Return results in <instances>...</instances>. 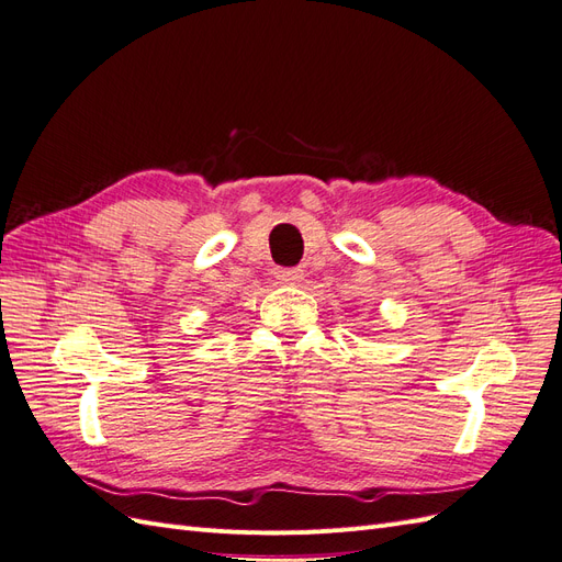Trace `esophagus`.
Listing matches in <instances>:
<instances>
[{
	"label": "esophagus",
	"instance_id": "obj_1",
	"mask_svg": "<svg viewBox=\"0 0 562 562\" xmlns=\"http://www.w3.org/2000/svg\"><path fill=\"white\" fill-rule=\"evenodd\" d=\"M279 283H288V285H297L304 279V271L300 267H291V269H279L277 271Z\"/></svg>",
	"mask_w": 562,
	"mask_h": 562
}]
</instances>
